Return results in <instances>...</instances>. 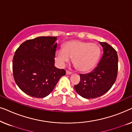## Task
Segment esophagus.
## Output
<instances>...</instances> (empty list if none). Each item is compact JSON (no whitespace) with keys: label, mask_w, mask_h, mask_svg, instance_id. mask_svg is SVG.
<instances>
[{"label":"esophagus","mask_w":132,"mask_h":132,"mask_svg":"<svg viewBox=\"0 0 132 132\" xmlns=\"http://www.w3.org/2000/svg\"><path fill=\"white\" fill-rule=\"evenodd\" d=\"M71 74H72L71 72H70V71H66V75H71Z\"/></svg>","instance_id":"esophagus-1"}]
</instances>
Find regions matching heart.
Returning a JSON list of instances; mask_svg holds the SVG:
<instances>
[{
  "mask_svg": "<svg viewBox=\"0 0 132 132\" xmlns=\"http://www.w3.org/2000/svg\"><path fill=\"white\" fill-rule=\"evenodd\" d=\"M100 54V47L95 43L73 40L65 43L64 48L56 50L55 61L59 66L64 67L73 57V62L77 69L86 72L95 66Z\"/></svg>",
  "mask_w": 132,
  "mask_h": 132,
  "instance_id": "1",
  "label": "heart"
}]
</instances>
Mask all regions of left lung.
Wrapping results in <instances>:
<instances>
[{
    "label": "left lung",
    "instance_id": "8db88e82",
    "mask_svg": "<svg viewBox=\"0 0 132 132\" xmlns=\"http://www.w3.org/2000/svg\"><path fill=\"white\" fill-rule=\"evenodd\" d=\"M103 53L100 62L93 71L80 74V81L74 86L76 91L84 98H97L109 91L116 80L118 72V55L112 47L99 42Z\"/></svg>",
    "mask_w": 132,
    "mask_h": 132
}]
</instances>
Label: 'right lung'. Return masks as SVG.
<instances>
[{
	"instance_id": "right-lung-1",
	"label": "right lung",
	"mask_w": 132,
	"mask_h": 132,
	"mask_svg": "<svg viewBox=\"0 0 132 132\" xmlns=\"http://www.w3.org/2000/svg\"><path fill=\"white\" fill-rule=\"evenodd\" d=\"M56 37H39L23 43L12 60L14 78L27 95L44 98L53 91L64 69L55 66Z\"/></svg>"
}]
</instances>
